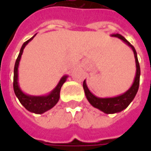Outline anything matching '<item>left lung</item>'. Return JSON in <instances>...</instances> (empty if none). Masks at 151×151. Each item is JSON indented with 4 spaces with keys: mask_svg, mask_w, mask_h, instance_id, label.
<instances>
[{
    "mask_svg": "<svg viewBox=\"0 0 151 151\" xmlns=\"http://www.w3.org/2000/svg\"><path fill=\"white\" fill-rule=\"evenodd\" d=\"M111 36L119 38L124 44L129 46L132 49L134 55V59H135L136 73H135L134 82L130 86V88L128 91H126L124 93H123L119 96H113V97H98V96H95L88 89L86 80L83 81V89H84L85 95H86V99L91 103V105L107 114L120 113L121 111L124 110L125 108L130 104L131 101L134 100V98L136 96L137 91L139 89V76H140V67H139L138 57H137L136 50L134 48V46L121 34L116 33V34H112Z\"/></svg>",
    "mask_w": 151,
    "mask_h": 151,
    "instance_id": "1",
    "label": "left lung"
}]
</instances>
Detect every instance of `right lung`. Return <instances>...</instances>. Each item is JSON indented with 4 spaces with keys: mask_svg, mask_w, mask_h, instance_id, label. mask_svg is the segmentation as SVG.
I'll list each match as a JSON object with an SVG mask.
<instances>
[{
    "mask_svg": "<svg viewBox=\"0 0 151 151\" xmlns=\"http://www.w3.org/2000/svg\"><path fill=\"white\" fill-rule=\"evenodd\" d=\"M36 36V34L26 41L22 44L20 50V53L18 55V57L16 60L14 66V77H13V89H14L15 95L18 98V100L21 102V104L26 108L27 111L31 113H36V114H42V113L47 112L48 110L51 109L56 105V103L59 101L60 99V92L63 84L66 81L68 76H62L60 80L59 83L55 87L54 90L50 91L48 95L44 96H32L24 93L20 88V86L18 84V66L20 63L21 57L23 53V50L26 47V45L32 38Z\"/></svg>",
    "mask_w": 151,
    "mask_h": 151,
    "instance_id": "1",
    "label": "right lung"
}]
</instances>
